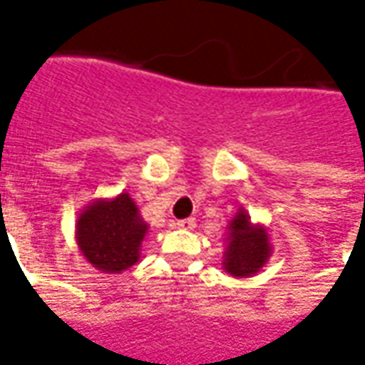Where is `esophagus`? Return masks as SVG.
I'll return each instance as SVG.
<instances>
[{
  "label": "esophagus",
  "instance_id": "esophagus-1",
  "mask_svg": "<svg viewBox=\"0 0 365 365\" xmlns=\"http://www.w3.org/2000/svg\"><path fill=\"white\" fill-rule=\"evenodd\" d=\"M178 227H180V230H193V227H195V220H193V217L180 220V222H178Z\"/></svg>",
  "mask_w": 365,
  "mask_h": 365
}]
</instances>
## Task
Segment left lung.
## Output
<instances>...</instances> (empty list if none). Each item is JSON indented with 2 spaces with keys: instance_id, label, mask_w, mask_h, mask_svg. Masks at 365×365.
<instances>
[{
  "instance_id": "left-lung-1",
  "label": "left lung",
  "mask_w": 365,
  "mask_h": 365,
  "mask_svg": "<svg viewBox=\"0 0 365 365\" xmlns=\"http://www.w3.org/2000/svg\"><path fill=\"white\" fill-rule=\"evenodd\" d=\"M225 230L227 235L222 262L225 272L234 277H252L262 272L274 254L266 225L254 224L245 207H240Z\"/></svg>"
}]
</instances>
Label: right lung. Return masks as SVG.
Segmentation results:
<instances>
[{
    "label": "right lung",
    "mask_w": 365,
    "mask_h": 365,
    "mask_svg": "<svg viewBox=\"0 0 365 365\" xmlns=\"http://www.w3.org/2000/svg\"><path fill=\"white\" fill-rule=\"evenodd\" d=\"M150 225L128 192L89 202L76 222L81 255L101 274H121L140 262L141 242Z\"/></svg>",
    "instance_id": "add662e5"
}]
</instances>
